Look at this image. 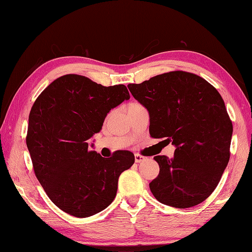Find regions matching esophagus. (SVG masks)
Returning <instances> with one entry per match:
<instances>
[{
    "mask_svg": "<svg viewBox=\"0 0 252 252\" xmlns=\"http://www.w3.org/2000/svg\"><path fill=\"white\" fill-rule=\"evenodd\" d=\"M145 159L144 156L140 155V154H135V160L136 163H141V161H143Z\"/></svg>",
    "mask_w": 252,
    "mask_h": 252,
    "instance_id": "esophagus-1",
    "label": "esophagus"
}]
</instances>
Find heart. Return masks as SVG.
Masks as SVG:
<instances>
[{
  "instance_id": "heart-1",
  "label": "heart",
  "mask_w": 252,
  "mask_h": 252,
  "mask_svg": "<svg viewBox=\"0 0 252 252\" xmlns=\"http://www.w3.org/2000/svg\"><path fill=\"white\" fill-rule=\"evenodd\" d=\"M133 105H138V103H131L129 104V107H133Z\"/></svg>"
}]
</instances>
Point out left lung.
<instances>
[{
	"mask_svg": "<svg viewBox=\"0 0 252 252\" xmlns=\"http://www.w3.org/2000/svg\"><path fill=\"white\" fill-rule=\"evenodd\" d=\"M127 87L149 112L151 137L176 147L172 158H154L159 165L150 183L154 197L175 208L203 203L230 159L233 125L221 94L203 77L183 71Z\"/></svg>",
	"mask_w": 252,
	"mask_h": 252,
	"instance_id": "8db88e82",
	"label": "left lung"
}]
</instances>
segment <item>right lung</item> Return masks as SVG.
<instances>
[{"mask_svg": "<svg viewBox=\"0 0 252 252\" xmlns=\"http://www.w3.org/2000/svg\"><path fill=\"white\" fill-rule=\"evenodd\" d=\"M129 98L122 84L105 87L66 74L49 84L33 104L26 139L33 169L50 200L66 214L87 218L107 208L121 173L135 163L129 151L105 158L88 143L111 109Z\"/></svg>", "mask_w": 252, "mask_h": 252, "instance_id": "obj_1", "label": "right lung"}]
</instances>
